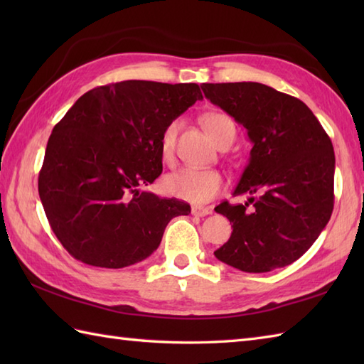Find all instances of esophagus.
Segmentation results:
<instances>
[{
  "label": "esophagus",
  "mask_w": 364,
  "mask_h": 364,
  "mask_svg": "<svg viewBox=\"0 0 364 364\" xmlns=\"http://www.w3.org/2000/svg\"><path fill=\"white\" fill-rule=\"evenodd\" d=\"M191 213L197 215V218H205V215L211 214V210H210V208H205V206H192Z\"/></svg>",
  "instance_id": "obj_1"
}]
</instances>
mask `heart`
Returning a JSON list of instances; mask_svg holds the SVG:
<instances>
[{
    "mask_svg": "<svg viewBox=\"0 0 364 364\" xmlns=\"http://www.w3.org/2000/svg\"><path fill=\"white\" fill-rule=\"evenodd\" d=\"M203 127L214 142L219 146L235 139L236 127L228 115L220 112L206 114L203 117ZM180 122L173 120L164 128L159 139L161 156L168 159L172 156L176 141V133ZM223 188V176L213 168L181 167L175 172L162 178V189L166 194L175 198L186 200L189 203H206L219 194Z\"/></svg>",
    "mask_w": 364,
    "mask_h": 364,
    "instance_id": "1",
    "label": "heart"
}]
</instances>
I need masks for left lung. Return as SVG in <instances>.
Segmentation results:
<instances>
[{"label":"left lung","instance_id":"left-lung-1","mask_svg":"<svg viewBox=\"0 0 364 364\" xmlns=\"http://www.w3.org/2000/svg\"><path fill=\"white\" fill-rule=\"evenodd\" d=\"M202 90L253 144L233 192L249 194V202L214 208L233 223L215 258L252 274L288 266L310 249L333 211L330 137L304 102L266 84L203 82Z\"/></svg>","mask_w":364,"mask_h":364}]
</instances>
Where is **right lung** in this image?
I'll list each match as a JSON object with an SVG mask.
<instances>
[{"label":"right lung","mask_w":364,"mask_h":364,"mask_svg":"<svg viewBox=\"0 0 364 364\" xmlns=\"http://www.w3.org/2000/svg\"><path fill=\"white\" fill-rule=\"evenodd\" d=\"M200 98L196 82L107 84L76 100L53 128L38 196L73 258L107 269L136 264L158 249L170 220L191 213L142 188L162 172V131Z\"/></svg>","instance_id":"right-lung-1"}]
</instances>
